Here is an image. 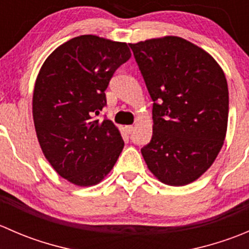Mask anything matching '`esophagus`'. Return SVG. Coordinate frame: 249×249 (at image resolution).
Returning a JSON list of instances; mask_svg holds the SVG:
<instances>
[{"label":"esophagus","mask_w":249,"mask_h":249,"mask_svg":"<svg viewBox=\"0 0 249 249\" xmlns=\"http://www.w3.org/2000/svg\"><path fill=\"white\" fill-rule=\"evenodd\" d=\"M125 130H126L127 134H131V132L134 131V126H132V125H126V126H125Z\"/></svg>","instance_id":"34e87169"}]
</instances>
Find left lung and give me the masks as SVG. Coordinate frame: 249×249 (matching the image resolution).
I'll list each match as a JSON object with an SVG mask.
<instances>
[{
	"label": "left lung",
	"instance_id": "left-lung-1",
	"mask_svg": "<svg viewBox=\"0 0 249 249\" xmlns=\"http://www.w3.org/2000/svg\"><path fill=\"white\" fill-rule=\"evenodd\" d=\"M153 100V136L141 149L167 185L189 184L207 171L224 143L227 78L202 48L177 36L129 43Z\"/></svg>",
	"mask_w": 249,
	"mask_h": 249
}]
</instances>
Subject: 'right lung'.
Returning <instances> with one entry per match:
<instances>
[{
  "label": "right lung",
  "instance_id": "obj_1",
  "mask_svg": "<svg viewBox=\"0 0 249 249\" xmlns=\"http://www.w3.org/2000/svg\"><path fill=\"white\" fill-rule=\"evenodd\" d=\"M130 56L126 43L83 35L57 47L39 70L32 99L37 139L53 169L79 187L101 182L124 148L118 127L96 115L113 73Z\"/></svg>",
  "mask_w": 249,
  "mask_h": 249
}]
</instances>
